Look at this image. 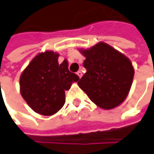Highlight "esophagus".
Segmentation results:
<instances>
[{"mask_svg": "<svg viewBox=\"0 0 154 154\" xmlns=\"http://www.w3.org/2000/svg\"><path fill=\"white\" fill-rule=\"evenodd\" d=\"M77 75L78 76V77H80V78H81V77H82V76H83V73H82V71H81V70H78V71L77 72Z\"/></svg>", "mask_w": 154, "mask_h": 154, "instance_id": "esophagus-1", "label": "esophagus"}]
</instances>
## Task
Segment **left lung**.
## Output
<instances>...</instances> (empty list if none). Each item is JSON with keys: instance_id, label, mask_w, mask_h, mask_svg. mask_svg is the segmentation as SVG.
Masks as SVG:
<instances>
[{"instance_id": "obj_1", "label": "left lung", "mask_w": 154, "mask_h": 154, "mask_svg": "<svg viewBox=\"0 0 154 154\" xmlns=\"http://www.w3.org/2000/svg\"><path fill=\"white\" fill-rule=\"evenodd\" d=\"M79 51L85 57L84 67L87 71L78 86L101 109H112L122 103L134 75L129 58L104 42Z\"/></svg>"}]
</instances>
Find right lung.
<instances>
[{"label":"right lung","mask_w":154,"mask_h":154,"mask_svg":"<svg viewBox=\"0 0 154 154\" xmlns=\"http://www.w3.org/2000/svg\"><path fill=\"white\" fill-rule=\"evenodd\" d=\"M59 54L40 52L32 59L20 77V90L31 109L42 116H52L65 103V90L79 77L68 69V62L58 64Z\"/></svg>","instance_id":"right-lung-1"}]
</instances>
